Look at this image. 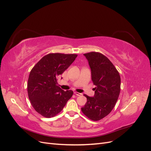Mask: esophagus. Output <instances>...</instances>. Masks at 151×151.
I'll use <instances>...</instances> for the list:
<instances>
[{
	"instance_id": "1",
	"label": "esophagus",
	"mask_w": 151,
	"mask_h": 151,
	"mask_svg": "<svg viewBox=\"0 0 151 151\" xmlns=\"http://www.w3.org/2000/svg\"><path fill=\"white\" fill-rule=\"evenodd\" d=\"M74 94L76 95V96H81L82 94L80 93H77V92H75Z\"/></svg>"
}]
</instances>
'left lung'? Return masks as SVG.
I'll return each mask as SVG.
<instances>
[{
	"mask_svg": "<svg viewBox=\"0 0 151 151\" xmlns=\"http://www.w3.org/2000/svg\"><path fill=\"white\" fill-rule=\"evenodd\" d=\"M91 70V79L96 86L94 97L87 98L81 110L89 119L98 121L111 111L120 93L121 79L111 62L101 53H84Z\"/></svg>",
	"mask_w": 151,
	"mask_h": 151,
	"instance_id": "1",
	"label": "left lung"
}]
</instances>
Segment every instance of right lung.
<instances>
[{
	"instance_id": "right-lung-1",
	"label": "right lung",
	"mask_w": 151,
	"mask_h": 151,
	"mask_svg": "<svg viewBox=\"0 0 151 151\" xmlns=\"http://www.w3.org/2000/svg\"><path fill=\"white\" fill-rule=\"evenodd\" d=\"M76 54L49 53L32 68L28 81V97L35 111L45 118L57 115L73 95L57 84V77L75 60Z\"/></svg>"
}]
</instances>
